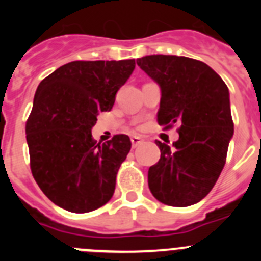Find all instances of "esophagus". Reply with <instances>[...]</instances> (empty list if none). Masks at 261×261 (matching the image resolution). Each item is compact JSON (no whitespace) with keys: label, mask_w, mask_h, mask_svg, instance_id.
<instances>
[{"label":"esophagus","mask_w":261,"mask_h":261,"mask_svg":"<svg viewBox=\"0 0 261 261\" xmlns=\"http://www.w3.org/2000/svg\"><path fill=\"white\" fill-rule=\"evenodd\" d=\"M130 141H132V146L133 147H137L138 145L142 142V138L138 137V136H133V137H130Z\"/></svg>","instance_id":"esophagus-1"}]
</instances>
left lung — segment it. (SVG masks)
<instances>
[{"mask_svg": "<svg viewBox=\"0 0 261 261\" xmlns=\"http://www.w3.org/2000/svg\"><path fill=\"white\" fill-rule=\"evenodd\" d=\"M137 65L161 86L159 125L179 124L172 147L155 141L161 158L149 168V188L162 204L190 206L211 192L226 163L234 133L229 89L211 66L190 57L151 55Z\"/></svg>", "mask_w": 261, "mask_h": 261, "instance_id": "1", "label": "left lung"}]
</instances>
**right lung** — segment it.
Listing matches in <instances>:
<instances>
[{"instance_id": "add662e5", "label": "right lung", "mask_w": 261, "mask_h": 261, "mask_svg": "<svg viewBox=\"0 0 261 261\" xmlns=\"http://www.w3.org/2000/svg\"><path fill=\"white\" fill-rule=\"evenodd\" d=\"M135 60L71 61L38 86L26 123L32 176L45 196L73 213L111 200L116 174L132 142L115 135L100 144L91 135L99 112L111 111Z\"/></svg>"}]
</instances>
